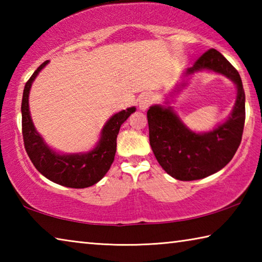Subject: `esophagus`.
Here are the masks:
<instances>
[{
    "instance_id": "obj_1",
    "label": "esophagus",
    "mask_w": 262,
    "mask_h": 262,
    "mask_svg": "<svg viewBox=\"0 0 262 262\" xmlns=\"http://www.w3.org/2000/svg\"><path fill=\"white\" fill-rule=\"evenodd\" d=\"M152 103V98L150 95H143L139 98V107L142 111L147 110Z\"/></svg>"
}]
</instances>
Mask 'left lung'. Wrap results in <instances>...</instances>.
<instances>
[{"label": "left lung", "mask_w": 262, "mask_h": 262, "mask_svg": "<svg viewBox=\"0 0 262 262\" xmlns=\"http://www.w3.org/2000/svg\"><path fill=\"white\" fill-rule=\"evenodd\" d=\"M214 70L236 83L238 94L231 115L216 129L205 134L189 130L171 107L151 106L147 112L149 141L159 165L181 181L206 178L231 161L241 145L245 123V92L239 73L219 51H207L186 75Z\"/></svg>", "instance_id": "left-lung-1"}]
</instances>
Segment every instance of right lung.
I'll use <instances>...</instances> for the list:
<instances>
[{"mask_svg":"<svg viewBox=\"0 0 262 262\" xmlns=\"http://www.w3.org/2000/svg\"><path fill=\"white\" fill-rule=\"evenodd\" d=\"M48 61L41 63L26 82L21 99V133L24 147L34 167L55 184L70 188H85L95 185L107 173L117 151V136L120 127L135 107L114 114L106 122L97 147L88 154L59 155L46 145L31 120L29 94L32 82Z\"/></svg>","mask_w":262,"mask_h":262,"instance_id":"add662e5","label":"right lung"}]
</instances>
